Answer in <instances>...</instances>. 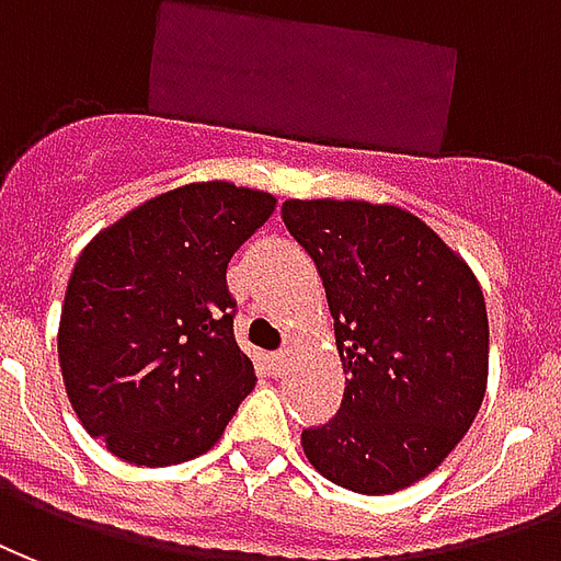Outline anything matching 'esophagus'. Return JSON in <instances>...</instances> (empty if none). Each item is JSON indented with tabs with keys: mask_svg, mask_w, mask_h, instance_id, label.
Masks as SVG:
<instances>
[{
	"mask_svg": "<svg viewBox=\"0 0 561 561\" xmlns=\"http://www.w3.org/2000/svg\"><path fill=\"white\" fill-rule=\"evenodd\" d=\"M289 350H277V353H272V370H275V374H284L286 370V365H289Z\"/></svg>",
	"mask_w": 561,
	"mask_h": 561,
	"instance_id": "34e87169",
	"label": "esophagus"
}]
</instances>
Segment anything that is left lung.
I'll use <instances>...</instances> for the list:
<instances>
[{
  "label": "left lung",
  "instance_id": "obj_1",
  "mask_svg": "<svg viewBox=\"0 0 561 561\" xmlns=\"http://www.w3.org/2000/svg\"><path fill=\"white\" fill-rule=\"evenodd\" d=\"M289 236L325 286L346 391L301 431L317 472L355 493L415 484L451 454L488 388V308L476 275L394 206L286 199Z\"/></svg>",
  "mask_w": 561,
  "mask_h": 561
}]
</instances>
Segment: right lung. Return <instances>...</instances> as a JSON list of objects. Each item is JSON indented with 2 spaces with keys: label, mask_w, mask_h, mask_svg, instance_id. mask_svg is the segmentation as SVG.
I'll list each match as a JSON object with an SVG mask.
<instances>
[{
  "label": "right lung",
  "mask_w": 561,
  "mask_h": 561,
  "mask_svg": "<svg viewBox=\"0 0 561 561\" xmlns=\"http://www.w3.org/2000/svg\"><path fill=\"white\" fill-rule=\"evenodd\" d=\"M272 211L263 191L185 185L85 244L65 293L59 365L77 419L116 457L194 460L251 394L227 265Z\"/></svg>",
  "instance_id": "obj_1"
}]
</instances>
